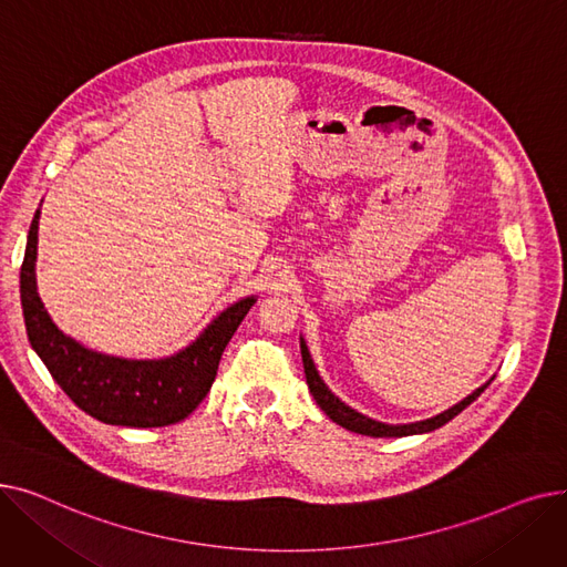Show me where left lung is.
Listing matches in <instances>:
<instances>
[{
  "instance_id": "8db88e82",
  "label": "left lung",
  "mask_w": 567,
  "mask_h": 567,
  "mask_svg": "<svg viewBox=\"0 0 567 567\" xmlns=\"http://www.w3.org/2000/svg\"><path fill=\"white\" fill-rule=\"evenodd\" d=\"M301 353H303V368H306V381H308V389L312 393V398L317 400V404L321 406V411L329 415V419L333 423H338L340 427L349 430V432H355V434H365V436H409V434H423V432H432L441 425H445L449 421H453L457 413H462L471 402H475L481 398V393L487 389V383L483 385V389L475 391L473 395H468L466 400H462L460 404H455L453 409L443 411L439 415H434V419L430 421H423V423H413V425H383V423H377L372 419H365V415H361L359 411L349 409L344 402H340L329 389H326V383L321 381V377L317 374V368L310 359V351H308V344L301 340Z\"/></svg>"
}]
</instances>
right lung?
<instances>
[{"label":"right lung","mask_w":567,"mask_h":567,"mask_svg":"<svg viewBox=\"0 0 567 567\" xmlns=\"http://www.w3.org/2000/svg\"><path fill=\"white\" fill-rule=\"evenodd\" d=\"M39 214L27 236L20 299L29 342L52 379L89 415L107 425L165 427L188 419L212 391L220 355L255 299L227 308L184 351L163 361H126L86 349L52 323L37 291Z\"/></svg>","instance_id":"right-lung-1"}]
</instances>
